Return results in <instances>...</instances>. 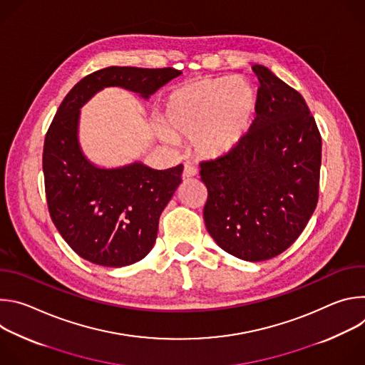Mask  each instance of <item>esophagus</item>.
<instances>
[{"label":"esophagus","instance_id":"obj_1","mask_svg":"<svg viewBox=\"0 0 365 365\" xmlns=\"http://www.w3.org/2000/svg\"><path fill=\"white\" fill-rule=\"evenodd\" d=\"M197 175V170L196 168H193L190 163H185L183 166V179H190V178H195Z\"/></svg>","mask_w":365,"mask_h":365}]
</instances>
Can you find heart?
<instances>
[{"instance_id":"heart-1","label":"heart","mask_w":365,"mask_h":365,"mask_svg":"<svg viewBox=\"0 0 365 365\" xmlns=\"http://www.w3.org/2000/svg\"><path fill=\"white\" fill-rule=\"evenodd\" d=\"M258 110V92L244 78H206L183 85L165 101L163 127L175 137H192L196 154L222 159L240 147ZM165 140H170L163 133Z\"/></svg>"}]
</instances>
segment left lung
Here are the masks:
<instances>
[{
    "instance_id": "obj_1",
    "label": "left lung",
    "mask_w": 365,
    "mask_h": 365,
    "mask_svg": "<svg viewBox=\"0 0 365 365\" xmlns=\"http://www.w3.org/2000/svg\"><path fill=\"white\" fill-rule=\"evenodd\" d=\"M258 110L244 141L200 163L207 232L228 254L264 262L287 250L318 203L322 140L303 96L254 65Z\"/></svg>"
}]
</instances>
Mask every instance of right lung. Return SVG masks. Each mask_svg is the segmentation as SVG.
I'll list each match as a JSON object with an SVG mask.
<instances>
[{
  "instance_id": "right-lung-1",
  "label": "right lung",
  "mask_w": 365,
  "mask_h": 365,
  "mask_svg": "<svg viewBox=\"0 0 365 365\" xmlns=\"http://www.w3.org/2000/svg\"><path fill=\"white\" fill-rule=\"evenodd\" d=\"M180 75L173 68L96 71L69 91L48 127L43 148L48 212L69 247L93 264L125 267L150 252L183 166L155 170L140 160L115 168L92 163L79 143L81 108L106 88L147 101Z\"/></svg>"
}]
</instances>
